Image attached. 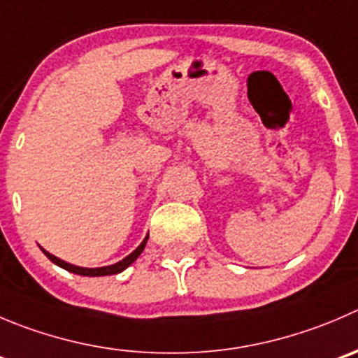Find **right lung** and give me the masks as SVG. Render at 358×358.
<instances>
[{
	"mask_svg": "<svg viewBox=\"0 0 358 358\" xmlns=\"http://www.w3.org/2000/svg\"><path fill=\"white\" fill-rule=\"evenodd\" d=\"M148 237H149V236H148ZM148 237H145V239L142 241V244L137 248V250L134 251V253L128 255V257H126V258H122L121 262H117V264H114V265H108V267H98V268L77 267V265H71V264H66V262L59 260V258H56V257H54V255L47 253L45 250H42V251L47 255V258H49L50 262H54V264L59 265V267L66 268V271L73 272V274H79V275H110V274H117V272L124 271V268L128 267V265H131L135 260H137L138 255H141L142 251H144L145 243H148Z\"/></svg>",
	"mask_w": 358,
	"mask_h": 358,
	"instance_id": "add662e5",
	"label": "right lung"
}]
</instances>
